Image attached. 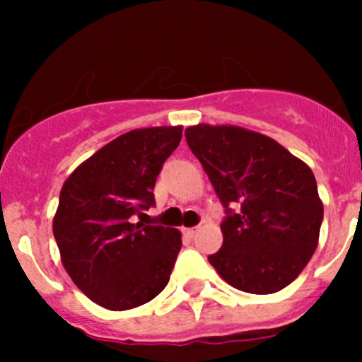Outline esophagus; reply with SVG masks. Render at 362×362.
<instances>
[{
	"instance_id": "1",
	"label": "esophagus",
	"mask_w": 362,
	"mask_h": 362,
	"mask_svg": "<svg viewBox=\"0 0 362 362\" xmlns=\"http://www.w3.org/2000/svg\"><path fill=\"white\" fill-rule=\"evenodd\" d=\"M184 233H185V235L189 236V238H192V236H194L196 233H198V228H189V229H184Z\"/></svg>"
}]
</instances>
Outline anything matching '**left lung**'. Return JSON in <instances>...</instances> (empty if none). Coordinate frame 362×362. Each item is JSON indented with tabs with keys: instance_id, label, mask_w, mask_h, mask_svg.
Wrapping results in <instances>:
<instances>
[{
	"instance_id": "1",
	"label": "left lung",
	"mask_w": 362,
	"mask_h": 362,
	"mask_svg": "<svg viewBox=\"0 0 362 362\" xmlns=\"http://www.w3.org/2000/svg\"><path fill=\"white\" fill-rule=\"evenodd\" d=\"M185 140L226 211L224 242L208 255L210 264L250 294L289 286L315 252L324 217L312 170L273 138L243 127L198 124Z\"/></svg>"
}]
</instances>
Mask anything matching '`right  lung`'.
Wrapping results in <instances>:
<instances>
[{
  "instance_id": "right-lung-1",
  "label": "right lung",
  "mask_w": 362,
  "mask_h": 362,
  "mask_svg": "<svg viewBox=\"0 0 362 362\" xmlns=\"http://www.w3.org/2000/svg\"><path fill=\"white\" fill-rule=\"evenodd\" d=\"M180 140L182 126L129 131L80 164L61 189L52 226L61 261L103 308H136L170 280L180 231L136 217L156 204L158 175Z\"/></svg>"
}]
</instances>
